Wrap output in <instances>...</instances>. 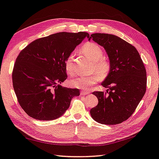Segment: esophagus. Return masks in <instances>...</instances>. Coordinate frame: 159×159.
<instances>
[{
  "label": "esophagus",
  "instance_id": "obj_1",
  "mask_svg": "<svg viewBox=\"0 0 159 159\" xmlns=\"http://www.w3.org/2000/svg\"><path fill=\"white\" fill-rule=\"evenodd\" d=\"M89 92H87V91H82L81 92H80V95L82 96H85V95H88L89 94Z\"/></svg>",
  "mask_w": 159,
  "mask_h": 159
}]
</instances>
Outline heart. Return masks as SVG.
Masks as SVG:
<instances>
[{
    "instance_id": "obj_1",
    "label": "heart",
    "mask_w": 159,
    "mask_h": 159,
    "mask_svg": "<svg viewBox=\"0 0 159 159\" xmlns=\"http://www.w3.org/2000/svg\"><path fill=\"white\" fill-rule=\"evenodd\" d=\"M82 50L87 57L94 61L92 70L97 73L92 76H76L70 80V85L74 88L88 90L100 80V76L102 79H105L109 75L111 66L107 60L102 58L103 57V52L101 47L96 43L93 42L87 43L82 47ZM73 61L74 54H71L67 57L65 64V70L70 75H73L74 73Z\"/></svg>"
}]
</instances>
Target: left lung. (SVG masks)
<instances>
[{"instance_id":"left-lung-1","label":"left lung","mask_w":159,"mask_h":159,"mask_svg":"<svg viewBox=\"0 0 159 159\" xmlns=\"http://www.w3.org/2000/svg\"><path fill=\"white\" fill-rule=\"evenodd\" d=\"M103 47L108 56L110 72L101 85L106 92H94L98 100L90 110L92 119L105 125L126 120L135 111L146 91V70L136 49L119 38L108 34H92L88 38Z\"/></svg>"}]
</instances>
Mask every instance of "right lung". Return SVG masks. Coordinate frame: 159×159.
Instances as JSON below:
<instances>
[{
    "label": "right lung",
    "instance_id": "right-lung-1",
    "mask_svg": "<svg viewBox=\"0 0 159 159\" xmlns=\"http://www.w3.org/2000/svg\"><path fill=\"white\" fill-rule=\"evenodd\" d=\"M87 32H59L37 39L23 49L12 72L14 92L21 107L40 120L61 117L79 89L61 85L67 79L65 61Z\"/></svg>",
    "mask_w": 159,
    "mask_h": 159
}]
</instances>
